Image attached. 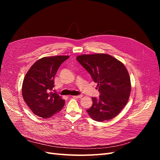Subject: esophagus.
Wrapping results in <instances>:
<instances>
[{
    "mask_svg": "<svg viewBox=\"0 0 160 160\" xmlns=\"http://www.w3.org/2000/svg\"><path fill=\"white\" fill-rule=\"evenodd\" d=\"M82 97H83V96H82L81 95H73V96H72V98H76V99H78V98H81Z\"/></svg>",
    "mask_w": 160,
    "mask_h": 160,
    "instance_id": "obj_1",
    "label": "esophagus"
}]
</instances>
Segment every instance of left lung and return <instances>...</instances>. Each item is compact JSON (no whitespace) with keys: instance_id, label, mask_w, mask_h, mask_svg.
I'll use <instances>...</instances> for the list:
<instances>
[{"instance_id":"1","label":"left lung","mask_w":160,"mask_h":160,"mask_svg":"<svg viewBox=\"0 0 160 160\" xmlns=\"http://www.w3.org/2000/svg\"><path fill=\"white\" fill-rule=\"evenodd\" d=\"M76 59L98 83L100 92L99 98H92L93 105L87 112L97 122L114 118L129 98L131 81L127 69L122 62L103 53L82 55Z\"/></svg>"}]
</instances>
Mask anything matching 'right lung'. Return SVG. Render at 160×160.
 <instances>
[{
    "label": "right lung",
    "mask_w": 160,
    "mask_h": 160,
    "mask_svg": "<svg viewBox=\"0 0 160 160\" xmlns=\"http://www.w3.org/2000/svg\"><path fill=\"white\" fill-rule=\"evenodd\" d=\"M69 56L46 57L34 63L24 78L22 95L34 114L47 119L63 108L65 100L52 92L54 78L60 65Z\"/></svg>",
    "instance_id": "add662e5"
}]
</instances>
